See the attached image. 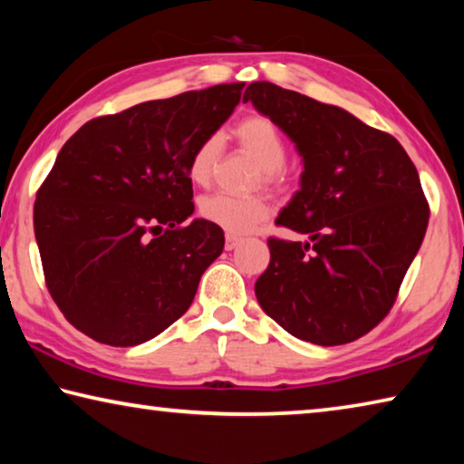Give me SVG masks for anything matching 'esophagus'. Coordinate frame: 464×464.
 <instances>
[{"mask_svg": "<svg viewBox=\"0 0 464 464\" xmlns=\"http://www.w3.org/2000/svg\"><path fill=\"white\" fill-rule=\"evenodd\" d=\"M239 241H241V237H237V235H227V237H225V249H235V247H237L239 246Z\"/></svg>", "mask_w": 464, "mask_h": 464, "instance_id": "obj_1", "label": "esophagus"}]
</instances>
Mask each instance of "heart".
Wrapping results in <instances>:
<instances>
[{
  "mask_svg": "<svg viewBox=\"0 0 464 464\" xmlns=\"http://www.w3.org/2000/svg\"><path fill=\"white\" fill-rule=\"evenodd\" d=\"M233 139L241 151H246L260 166V179L264 186L278 188L286 182V140L280 129L264 114H249L233 127ZM218 137H204L188 160V176L196 186L210 184L218 160ZM198 213L204 221L221 227L231 235L247 233L264 223L270 215V204L264 196L208 194L198 204Z\"/></svg>",
  "mask_w": 464,
  "mask_h": 464,
  "instance_id": "1",
  "label": "heart"
}]
</instances>
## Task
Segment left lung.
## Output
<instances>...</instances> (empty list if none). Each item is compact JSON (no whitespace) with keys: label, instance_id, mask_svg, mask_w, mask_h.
I'll use <instances>...</instances> for the list:
<instances>
[{"label":"left lung","instance_id":"1","mask_svg":"<svg viewBox=\"0 0 464 464\" xmlns=\"http://www.w3.org/2000/svg\"><path fill=\"white\" fill-rule=\"evenodd\" d=\"M243 102L278 124L304 163L276 225L309 241L268 239L257 303L298 340L354 342L389 315L426 235L418 169L395 137L343 108L270 82L249 83Z\"/></svg>","mask_w":464,"mask_h":464}]
</instances>
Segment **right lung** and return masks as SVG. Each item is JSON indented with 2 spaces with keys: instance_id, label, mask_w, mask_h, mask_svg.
I'll list each match as a JSON object with an SVG mask.
<instances>
[{
  "instance_id": "1",
  "label": "right lung",
  "mask_w": 464,
  "mask_h": 464,
  "mask_svg": "<svg viewBox=\"0 0 464 464\" xmlns=\"http://www.w3.org/2000/svg\"><path fill=\"white\" fill-rule=\"evenodd\" d=\"M246 83L151 100L85 122L34 202L46 288L92 340L137 345L194 301L221 256V227L196 218L188 160L229 119Z\"/></svg>"
}]
</instances>
